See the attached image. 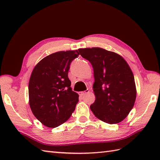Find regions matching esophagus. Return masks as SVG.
Wrapping results in <instances>:
<instances>
[{
	"label": "esophagus",
	"instance_id": "34e87169",
	"mask_svg": "<svg viewBox=\"0 0 160 160\" xmlns=\"http://www.w3.org/2000/svg\"><path fill=\"white\" fill-rule=\"evenodd\" d=\"M89 89H87L86 91H82V92H79V95L80 96H84V95H85L86 93H89Z\"/></svg>",
	"mask_w": 160,
	"mask_h": 160
}]
</instances>
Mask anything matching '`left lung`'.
Segmentation results:
<instances>
[{
    "instance_id": "8db88e82",
    "label": "left lung",
    "mask_w": 160,
    "mask_h": 160,
    "mask_svg": "<svg viewBox=\"0 0 160 160\" xmlns=\"http://www.w3.org/2000/svg\"><path fill=\"white\" fill-rule=\"evenodd\" d=\"M93 68L96 100L90 108L99 120L118 124L127 117L136 98L135 79L130 67L119 54L100 47L78 49Z\"/></svg>"
}]
</instances>
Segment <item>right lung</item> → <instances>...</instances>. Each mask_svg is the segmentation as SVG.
Listing matches in <instances>:
<instances>
[{
  "mask_svg": "<svg viewBox=\"0 0 160 160\" xmlns=\"http://www.w3.org/2000/svg\"><path fill=\"white\" fill-rule=\"evenodd\" d=\"M78 50L58 52L46 56L33 68L29 82V103L34 116L49 128L65 122L76 108L78 94L68 78Z\"/></svg>",
  "mask_w": 160,
  "mask_h": 160,
  "instance_id": "1",
  "label": "right lung"
}]
</instances>
